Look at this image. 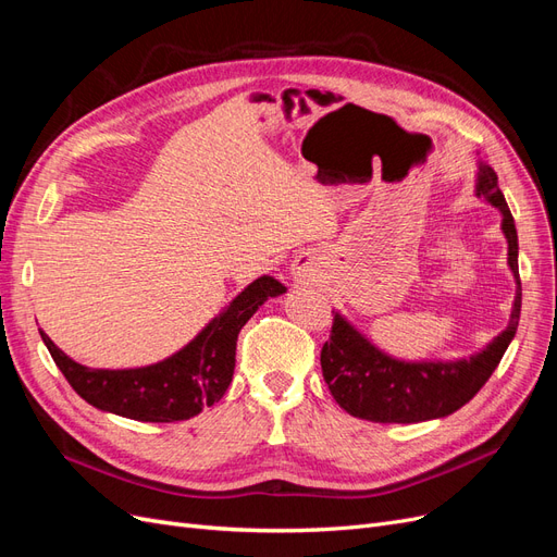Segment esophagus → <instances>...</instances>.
Wrapping results in <instances>:
<instances>
[{"label": "esophagus", "instance_id": "34e87169", "mask_svg": "<svg viewBox=\"0 0 557 557\" xmlns=\"http://www.w3.org/2000/svg\"><path fill=\"white\" fill-rule=\"evenodd\" d=\"M290 274H293V281H295V283H309V281H313V269H311L309 262L297 260V262L290 267Z\"/></svg>", "mask_w": 557, "mask_h": 557}]
</instances>
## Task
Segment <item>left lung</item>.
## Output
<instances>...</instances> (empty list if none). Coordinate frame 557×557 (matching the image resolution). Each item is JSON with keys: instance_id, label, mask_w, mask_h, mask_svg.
Returning a JSON list of instances; mask_svg holds the SVG:
<instances>
[{"instance_id": "left-lung-1", "label": "left lung", "mask_w": 557, "mask_h": 557, "mask_svg": "<svg viewBox=\"0 0 557 557\" xmlns=\"http://www.w3.org/2000/svg\"><path fill=\"white\" fill-rule=\"evenodd\" d=\"M474 193L502 215V234L509 246L507 264L516 278L509 325L469 358L401 360L369 342V336L344 313L332 311V336L320 352V367L336 404L350 416L372 423H423L446 418L481 391L509 348L520 320L518 234L507 199L497 185V174L483 160H479Z\"/></svg>"}]
</instances>
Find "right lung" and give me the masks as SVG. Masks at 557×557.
<instances>
[{"label":"right lung","instance_id":"1","mask_svg":"<svg viewBox=\"0 0 557 557\" xmlns=\"http://www.w3.org/2000/svg\"><path fill=\"white\" fill-rule=\"evenodd\" d=\"M285 290L274 276L256 278L195 339L170 358L146 367L92 369L72 360L44 330L39 334L64 379L95 409L141 423H174L213 407L225 395L237 362L242 327L269 297Z\"/></svg>","mask_w":557,"mask_h":557}]
</instances>
